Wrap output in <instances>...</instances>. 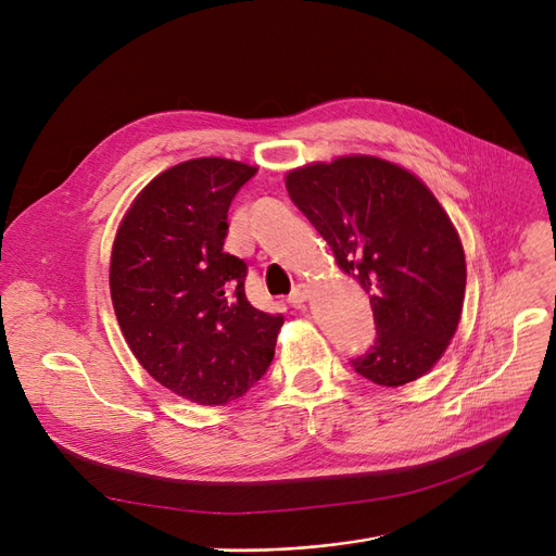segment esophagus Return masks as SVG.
<instances>
[{
  "label": "esophagus",
  "mask_w": 556,
  "mask_h": 556,
  "mask_svg": "<svg viewBox=\"0 0 556 556\" xmlns=\"http://www.w3.org/2000/svg\"><path fill=\"white\" fill-rule=\"evenodd\" d=\"M308 298H311V290H308V286H306V283H300V286H295V288H293V293H290L288 304H290V306H295V308H302V306L308 302Z\"/></svg>",
  "instance_id": "1"
}]
</instances>
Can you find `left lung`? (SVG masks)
<instances>
[{
    "label": "left lung",
    "instance_id": "1",
    "mask_svg": "<svg viewBox=\"0 0 556 556\" xmlns=\"http://www.w3.org/2000/svg\"><path fill=\"white\" fill-rule=\"evenodd\" d=\"M286 189L369 293L376 338L352 367L386 388L417 381L446 352L464 304V250L442 204L417 175L369 155L290 170Z\"/></svg>",
    "mask_w": 556,
    "mask_h": 556
}]
</instances>
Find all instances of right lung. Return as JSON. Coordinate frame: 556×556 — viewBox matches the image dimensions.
<instances>
[{"instance_id":"add662e5","label":"right lung","mask_w":556,"mask_h":556,"mask_svg":"<svg viewBox=\"0 0 556 556\" xmlns=\"http://www.w3.org/2000/svg\"><path fill=\"white\" fill-rule=\"evenodd\" d=\"M254 173L225 157L170 166L135 198L112 245V306L135 358L200 405L243 396L283 325L248 302L245 261L223 250L229 204Z\"/></svg>"}]
</instances>
